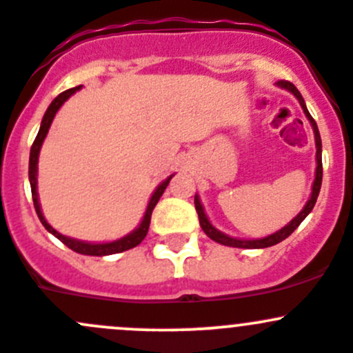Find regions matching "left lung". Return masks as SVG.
Masks as SVG:
<instances>
[{"label": "left lung", "mask_w": 353, "mask_h": 353, "mask_svg": "<svg viewBox=\"0 0 353 353\" xmlns=\"http://www.w3.org/2000/svg\"><path fill=\"white\" fill-rule=\"evenodd\" d=\"M278 85L288 89L292 94H294L296 99H299V103H300V106H302L303 113H305V117L309 118L310 125H312V128H314V137H316L317 168H316V180H314V185H312V194H310V199L307 201L305 208H303L302 211H300L299 214H296L295 218L292 219V221L288 223L287 226H285V228H281L280 232L273 233V235L266 236V239H259V240H239V239H233V236H228V235H225V233L218 232V230H216L214 226L209 223L208 216L204 214V209H202V205H201V201H199V197L195 195V201H194L195 202V211H197V214H199V223H201V228L204 230V233L209 236V239H212L214 242H218V243H223V245L239 247V249H264V247H271V245H276V243L283 242L287 236H290L292 233L295 232L296 226H299L300 223H302L303 219L307 218V214L312 211L314 204H316V201H317V195H319L321 181H323V159H321V135H319V130H317V125H316V121H314V118L310 117L309 111H307L302 94L299 92V89H296L294 83L288 82V80H280V82H278Z\"/></svg>", "instance_id": "1"}]
</instances>
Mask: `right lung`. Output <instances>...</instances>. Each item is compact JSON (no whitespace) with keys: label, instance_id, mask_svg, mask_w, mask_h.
Wrapping results in <instances>:
<instances>
[{"label":"right lung","instance_id":"obj_1","mask_svg":"<svg viewBox=\"0 0 353 353\" xmlns=\"http://www.w3.org/2000/svg\"><path fill=\"white\" fill-rule=\"evenodd\" d=\"M79 89H80V85L79 87H72V89H68V90H65V92L59 94V96L54 97V101L50 104V108H48L46 113H44L43 123H41V128H39V134H37V137H36V141H34L32 148H30V159H29L30 190H32L34 208H36V212H37V216H39L41 223L44 225V228H46L50 233H53L57 239L61 240V242L65 243L68 249L75 250V252H79V254H83V256H110V254H118V252H123V250L134 249V247H137L139 243H141L142 240L145 239V235H148V232H149V223H151L152 209L156 208L159 197L163 195L165 188L168 187L170 180H172L173 175L170 178H166V180L163 181V183L159 185L158 188H156V192L152 194L151 201H149L148 209H145V214H144V219H142L141 226H139L137 230H134L130 235L123 236V239H120V240H114V242H110V243H87V242H80V240H75V239H68V236L58 233L57 230H54L53 226H51L50 223L44 219L43 212H41L39 199H37V178H36L37 176V159H39L41 145H43V141H44V137H46L48 130H50L51 121H53L54 114H57V111L59 110V108H61V104L65 103V101L68 99L72 94H75Z\"/></svg>","mask_w":353,"mask_h":353}]
</instances>
